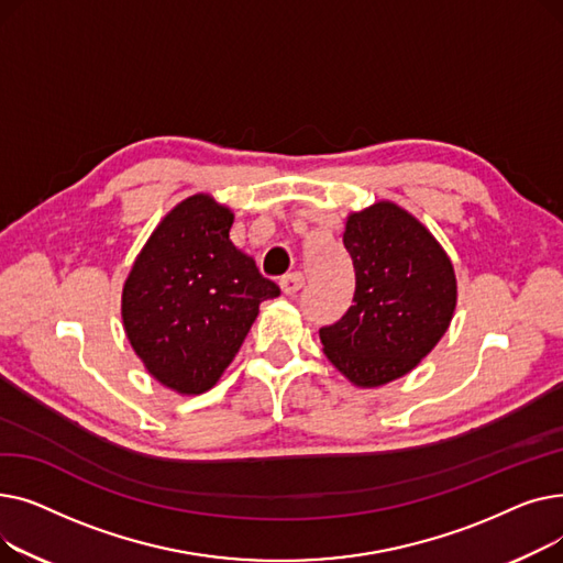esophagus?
I'll return each instance as SVG.
<instances>
[{
    "label": "esophagus",
    "mask_w": 563,
    "mask_h": 563,
    "mask_svg": "<svg viewBox=\"0 0 563 563\" xmlns=\"http://www.w3.org/2000/svg\"><path fill=\"white\" fill-rule=\"evenodd\" d=\"M303 283H306V278H303L301 272H291V274L280 278V289L285 294H297L303 287Z\"/></svg>",
    "instance_id": "34e87169"
}]
</instances>
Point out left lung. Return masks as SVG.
Listing matches in <instances>:
<instances>
[{
	"label": "left lung",
	"mask_w": 563,
	"mask_h": 563,
	"mask_svg": "<svg viewBox=\"0 0 563 563\" xmlns=\"http://www.w3.org/2000/svg\"><path fill=\"white\" fill-rule=\"evenodd\" d=\"M342 242L356 272L353 306L319 329L327 358L358 388L416 369L450 329L456 274L429 228L393 200L351 212Z\"/></svg>",
	"instance_id": "left-lung-1"
}]
</instances>
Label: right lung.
<instances>
[{
  "instance_id": "add662e5",
  "label": "right lung",
  "mask_w": 563,
  "mask_h": 563,
  "mask_svg": "<svg viewBox=\"0 0 563 563\" xmlns=\"http://www.w3.org/2000/svg\"><path fill=\"white\" fill-rule=\"evenodd\" d=\"M232 223L214 196L185 198L147 236L123 285L125 335L147 374L177 395L214 388L260 303L280 294L230 242Z\"/></svg>"
}]
</instances>
